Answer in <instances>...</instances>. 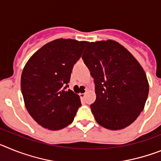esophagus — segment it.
Returning <instances> with one entry per match:
<instances>
[{
  "instance_id": "obj_1",
  "label": "esophagus",
  "mask_w": 161,
  "mask_h": 161,
  "mask_svg": "<svg viewBox=\"0 0 161 161\" xmlns=\"http://www.w3.org/2000/svg\"><path fill=\"white\" fill-rule=\"evenodd\" d=\"M80 97L81 98H85V93H80Z\"/></svg>"
}]
</instances>
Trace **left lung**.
Listing matches in <instances>:
<instances>
[{"label": "left lung", "mask_w": 161, "mask_h": 161, "mask_svg": "<svg viewBox=\"0 0 161 161\" xmlns=\"http://www.w3.org/2000/svg\"><path fill=\"white\" fill-rule=\"evenodd\" d=\"M94 80L96 100L90 105L98 124L120 130L143 111L149 85L136 58L113 40L89 42L82 56Z\"/></svg>", "instance_id": "obj_1"}]
</instances>
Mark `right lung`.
Returning <instances> with one entry per match:
<instances>
[{
	"label": "right lung",
	"mask_w": 161,
	"mask_h": 161,
	"mask_svg": "<svg viewBox=\"0 0 161 161\" xmlns=\"http://www.w3.org/2000/svg\"><path fill=\"white\" fill-rule=\"evenodd\" d=\"M89 43L59 38L44 45L25 64L21 89L31 117L49 130L72 123L81 102L68 88L71 73Z\"/></svg>",
	"instance_id": "1"
}]
</instances>
